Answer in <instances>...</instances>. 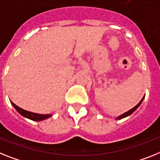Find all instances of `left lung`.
<instances>
[{
    "label": "left lung",
    "mask_w": 160,
    "mask_h": 160,
    "mask_svg": "<svg viewBox=\"0 0 160 160\" xmlns=\"http://www.w3.org/2000/svg\"><path fill=\"white\" fill-rule=\"evenodd\" d=\"M144 97H145V96H144ZM144 97H143V98H142V100L140 101V102L138 103V105L136 106V107H134L133 108H132V109L129 110V111H127V112H125V113H123V115H119V117H117V118H116V119H123V118H125V117H127V116H128V115H131V114H132V112H134V111H136V110H137V108H138V107H139V106L141 105V103L142 102V101H143V99H144Z\"/></svg>",
    "instance_id": "obj_1"
}]
</instances>
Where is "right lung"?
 <instances>
[{"instance_id":"add662e5","label":"right lung","mask_w":160,"mask_h":160,"mask_svg":"<svg viewBox=\"0 0 160 160\" xmlns=\"http://www.w3.org/2000/svg\"><path fill=\"white\" fill-rule=\"evenodd\" d=\"M11 104L14 106V107L17 110L18 113L21 114L22 116L24 117L28 118V119H30L32 120H35V121H41V120H44L45 119H48L51 116V115H41V114H37V113H33V112H30V111H25V110L22 109V108H20L18 107V106L15 105L14 102H12Z\"/></svg>"}]
</instances>
